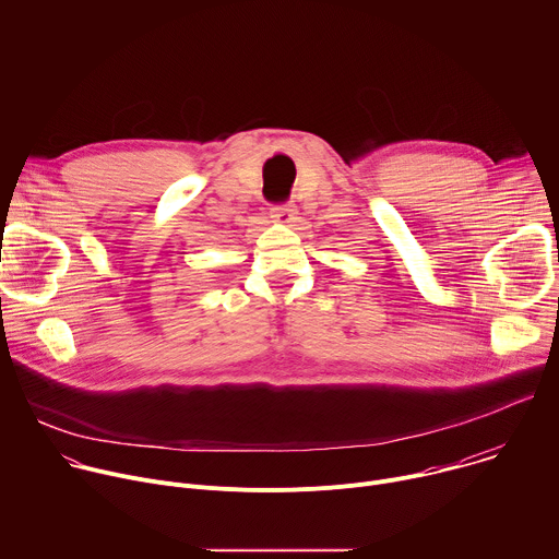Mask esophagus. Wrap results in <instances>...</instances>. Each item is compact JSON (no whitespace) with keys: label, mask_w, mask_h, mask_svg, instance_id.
<instances>
[{"label":"esophagus","mask_w":559,"mask_h":559,"mask_svg":"<svg viewBox=\"0 0 559 559\" xmlns=\"http://www.w3.org/2000/svg\"><path fill=\"white\" fill-rule=\"evenodd\" d=\"M270 214H272V218H274L276 223H283V225H289V223L296 221V210H294V205H274Z\"/></svg>","instance_id":"obj_1"}]
</instances>
